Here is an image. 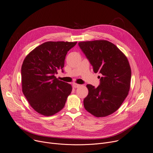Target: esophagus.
I'll list each match as a JSON object with an SVG mask.
<instances>
[{"instance_id": "obj_1", "label": "esophagus", "mask_w": 153, "mask_h": 153, "mask_svg": "<svg viewBox=\"0 0 153 153\" xmlns=\"http://www.w3.org/2000/svg\"><path fill=\"white\" fill-rule=\"evenodd\" d=\"M73 87H74V88H79V87L80 86V85L77 84H76V83H73Z\"/></svg>"}]
</instances>
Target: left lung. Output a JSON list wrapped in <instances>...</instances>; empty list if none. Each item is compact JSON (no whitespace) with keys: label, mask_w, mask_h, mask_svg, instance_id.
Returning a JSON list of instances; mask_svg holds the SVG:
<instances>
[{"label":"left lung","mask_w":153,"mask_h":153,"mask_svg":"<svg viewBox=\"0 0 153 153\" xmlns=\"http://www.w3.org/2000/svg\"><path fill=\"white\" fill-rule=\"evenodd\" d=\"M79 46L95 73H99L100 85L88 84V94L84 100L87 111L96 117L114 113L127 97L131 69L127 57L114 44L106 40L82 41Z\"/></svg>","instance_id":"8db88e82"}]
</instances>
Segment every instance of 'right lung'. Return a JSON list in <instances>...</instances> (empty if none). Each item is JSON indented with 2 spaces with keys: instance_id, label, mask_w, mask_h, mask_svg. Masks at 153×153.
Here are the masks:
<instances>
[{
  "instance_id": "right-lung-1",
  "label": "right lung",
  "mask_w": 153,
  "mask_h": 153,
  "mask_svg": "<svg viewBox=\"0 0 153 153\" xmlns=\"http://www.w3.org/2000/svg\"><path fill=\"white\" fill-rule=\"evenodd\" d=\"M77 42L48 41L35 48L25 58L21 67L22 92L38 113L51 116L65 106L72 91L70 84L55 74L64 67L68 52Z\"/></svg>"
}]
</instances>
